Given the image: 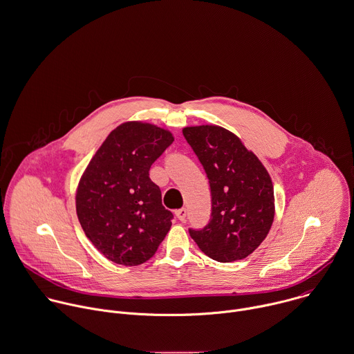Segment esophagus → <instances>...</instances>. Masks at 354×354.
Segmentation results:
<instances>
[{
    "instance_id": "34e87169",
    "label": "esophagus",
    "mask_w": 354,
    "mask_h": 354,
    "mask_svg": "<svg viewBox=\"0 0 354 354\" xmlns=\"http://www.w3.org/2000/svg\"><path fill=\"white\" fill-rule=\"evenodd\" d=\"M176 217L180 220V221H185V217H187V210L183 207V209H178L176 210Z\"/></svg>"
}]
</instances>
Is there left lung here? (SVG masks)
Segmentation results:
<instances>
[{
  "instance_id": "obj_1",
  "label": "left lung",
  "mask_w": 354,
  "mask_h": 354,
  "mask_svg": "<svg viewBox=\"0 0 354 354\" xmlns=\"http://www.w3.org/2000/svg\"><path fill=\"white\" fill-rule=\"evenodd\" d=\"M183 134L210 184L212 217L202 230L189 228L199 248L218 262L250 255L268 235L274 217L272 180L234 133L220 126L185 127Z\"/></svg>"
}]
</instances>
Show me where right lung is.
I'll list each match as a JSON object with an SVG mask.
<instances>
[{"mask_svg": "<svg viewBox=\"0 0 354 354\" xmlns=\"http://www.w3.org/2000/svg\"><path fill=\"white\" fill-rule=\"evenodd\" d=\"M173 140L170 131L149 123H122L109 134L80 181L75 199L81 227L115 263H144L170 231L173 213L163 207L149 169Z\"/></svg>", "mask_w": 354, "mask_h": 354, "instance_id": "add662e5", "label": "right lung"}]
</instances>
